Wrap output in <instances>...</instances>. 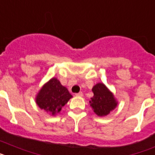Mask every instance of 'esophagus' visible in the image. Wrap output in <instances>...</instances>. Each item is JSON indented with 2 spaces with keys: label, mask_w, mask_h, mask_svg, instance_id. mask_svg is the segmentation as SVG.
<instances>
[{
  "label": "esophagus",
  "mask_w": 155,
  "mask_h": 155,
  "mask_svg": "<svg viewBox=\"0 0 155 155\" xmlns=\"http://www.w3.org/2000/svg\"><path fill=\"white\" fill-rule=\"evenodd\" d=\"M75 95L79 96V97H83V96H84V94H83V92H79V93L75 94Z\"/></svg>",
  "instance_id": "esophagus-1"
}]
</instances>
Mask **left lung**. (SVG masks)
<instances>
[{
  "mask_svg": "<svg viewBox=\"0 0 155 155\" xmlns=\"http://www.w3.org/2000/svg\"><path fill=\"white\" fill-rule=\"evenodd\" d=\"M94 96L91 97L90 105L98 117H105L114 110L117 102L114 94L102 83H98L92 88Z\"/></svg>",
  "mask_w": 155,
  "mask_h": 155,
  "instance_id": "1",
  "label": "left lung"
}]
</instances>
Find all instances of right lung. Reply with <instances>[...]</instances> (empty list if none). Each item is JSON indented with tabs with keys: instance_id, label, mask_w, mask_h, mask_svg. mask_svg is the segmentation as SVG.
I'll return each instance as SVG.
<instances>
[{
	"instance_id": "add662e5",
	"label": "right lung",
	"mask_w": 155,
	"mask_h": 155,
	"mask_svg": "<svg viewBox=\"0 0 155 155\" xmlns=\"http://www.w3.org/2000/svg\"><path fill=\"white\" fill-rule=\"evenodd\" d=\"M71 97L72 95L67 88L53 77L42 86L36 96L35 102L40 109L54 116L59 114Z\"/></svg>"
}]
</instances>
